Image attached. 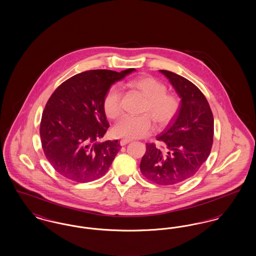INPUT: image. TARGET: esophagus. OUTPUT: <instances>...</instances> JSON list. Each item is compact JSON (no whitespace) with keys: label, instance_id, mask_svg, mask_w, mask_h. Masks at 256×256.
Returning <instances> with one entry per match:
<instances>
[{"label":"esophagus","instance_id":"1","mask_svg":"<svg viewBox=\"0 0 256 256\" xmlns=\"http://www.w3.org/2000/svg\"><path fill=\"white\" fill-rule=\"evenodd\" d=\"M132 140H130V139H122L120 141V145L121 146H124V145H126L128 143H130Z\"/></svg>","mask_w":256,"mask_h":256}]
</instances>
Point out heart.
Returning a JSON list of instances; mask_svg holds the SVG:
<instances>
[{"label": "heart", "mask_w": 256, "mask_h": 256, "mask_svg": "<svg viewBox=\"0 0 256 256\" xmlns=\"http://www.w3.org/2000/svg\"><path fill=\"white\" fill-rule=\"evenodd\" d=\"M130 86L141 91L146 98L142 108L144 114L124 115L114 128V134L126 139L146 137L154 130V122L158 128H165L178 115L180 102L178 98L167 93V88L154 76H141L134 80ZM122 94L118 86H112L104 98V110L110 119H116L122 113Z\"/></svg>", "instance_id": "heart-1"}]
</instances>
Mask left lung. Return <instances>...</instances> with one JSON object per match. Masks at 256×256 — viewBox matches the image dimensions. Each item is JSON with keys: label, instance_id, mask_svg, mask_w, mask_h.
I'll use <instances>...</instances> for the list:
<instances>
[{"label": "left lung", "instance_id": "obj_1", "mask_svg": "<svg viewBox=\"0 0 256 256\" xmlns=\"http://www.w3.org/2000/svg\"><path fill=\"white\" fill-rule=\"evenodd\" d=\"M182 98L180 108L158 136L162 146L146 144L140 163L143 176L158 185H176L192 178L210 154L214 118L206 98L187 78L159 70Z\"/></svg>", "mask_w": 256, "mask_h": 256}]
</instances>
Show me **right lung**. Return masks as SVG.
Segmentation results:
<instances>
[{
    "instance_id": "obj_1",
    "label": "right lung",
    "mask_w": 256,
    "mask_h": 256,
    "mask_svg": "<svg viewBox=\"0 0 256 256\" xmlns=\"http://www.w3.org/2000/svg\"><path fill=\"white\" fill-rule=\"evenodd\" d=\"M134 71H86L62 82L52 94L42 113L40 138L46 158L60 174L88 182L108 170L121 145L118 140L98 142L110 126L104 98L115 82Z\"/></svg>"
}]
</instances>
